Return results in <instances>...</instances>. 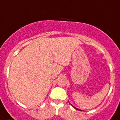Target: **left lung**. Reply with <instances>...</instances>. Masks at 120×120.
<instances>
[{
  "instance_id": "obj_1",
  "label": "left lung",
  "mask_w": 120,
  "mask_h": 120,
  "mask_svg": "<svg viewBox=\"0 0 120 120\" xmlns=\"http://www.w3.org/2000/svg\"><path fill=\"white\" fill-rule=\"evenodd\" d=\"M68 102H69V101H68ZM69 103H70V102H69ZM70 105H71V104H70ZM71 105V106H73V105ZM73 108H75V109H76V110H80V109H78V108H75V107H74V106H73ZM80 111H82V110H80Z\"/></svg>"
}]
</instances>
